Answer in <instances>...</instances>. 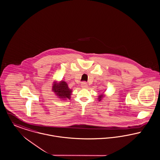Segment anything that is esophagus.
<instances>
[{"instance_id": "esophagus-1", "label": "esophagus", "mask_w": 160, "mask_h": 160, "mask_svg": "<svg viewBox=\"0 0 160 160\" xmlns=\"http://www.w3.org/2000/svg\"><path fill=\"white\" fill-rule=\"evenodd\" d=\"M81 86L83 88H88V84L86 83V82H82V84H81Z\"/></svg>"}]
</instances>
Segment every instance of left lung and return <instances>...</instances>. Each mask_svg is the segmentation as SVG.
Returning <instances> with one entry per match:
<instances>
[{
	"mask_svg": "<svg viewBox=\"0 0 160 160\" xmlns=\"http://www.w3.org/2000/svg\"><path fill=\"white\" fill-rule=\"evenodd\" d=\"M103 98V96L102 95V94H101V95H99V96H98V100L99 101H100L101 100H102V98Z\"/></svg>",
	"mask_w": 160,
	"mask_h": 160,
	"instance_id": "obj_1",
	"label": "left lung"
}]
</instances>
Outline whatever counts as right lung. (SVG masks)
Masks as SVG:
<instances>
[{"label": "right lung", "mask_w": 160, "mask_h": 160, "mask_svg": "<svg viewBox=\"0 0 160 160\" xmlns=\"http://www.w3.org/2000/svg\"><path fill=\"white\" fill-rule=\"evenodd\" d=\"M52 91L58 97L63 100L70 99L72 89H69L68 84L64 81H61L59 83L54 82L52 86Z\"/></svg>", "instance_id": "1"}]
</instances>
